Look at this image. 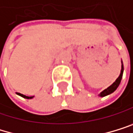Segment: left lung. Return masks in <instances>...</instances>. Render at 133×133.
Returning <instances> with one entry per match:
<instances>
[{
	"label": "left lung",
	"instance_id": "obj_1",
	"mask_svg": "<svg viewBox=\"0 0 133 133\" xmlns=\"http://www.w3.org/2000/svg\"><path fill=\"white\" fill-rule=\"evenodd\" d=\"M122 65H121V71H120V74L118 77V78L115 80V82H114L113 84H111L109 87H107L106 89H105L104 91H102L101 93L99 94V96L101 97H104L108 95H110L111 93H113L114 91H115L116 89L118 87L119 84L121 83V80L123 78V61H121Z\"/></svg>",
	"mask_w": 133,
	"mask_h": 133
}]
</instances>
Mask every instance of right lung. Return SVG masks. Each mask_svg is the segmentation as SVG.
<instances>
[{"instance_id":"right-lung-1","label":"right lung","mask_w":133,"mask_h":133,"mask_svg":"<svg viewBox=\"0 0 133 133\" xmlns=\"http://www.w3.org/2000/svg\"><path fill=\"white\" fill-rule=\"evenodd\" d=\"M16 94H18V96H20L23 98H25V99H32V98L34 97V96H25V95H23V94H21V93H18V92H16Z\"/></svg>"}]
</instances>
